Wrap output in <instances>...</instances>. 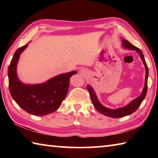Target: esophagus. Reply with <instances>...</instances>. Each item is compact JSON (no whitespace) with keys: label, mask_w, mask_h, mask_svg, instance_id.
I'll return each instance as SVG.
<instances>
[{"label":"esophagus","mask_w":158,"mask_h":158,"mask_svg":"<svg viewBox=\"0 0 158 158\" xmlns=\"http://www.w3.org/2000/svg\"><path fill=\"white\" fill-rule=\"evenodd\" d=\"M80 72H81V73H85V70H84V69H81V70H80Z\"/></svg>","instance_id":"esophagus-1"}]
</instances>
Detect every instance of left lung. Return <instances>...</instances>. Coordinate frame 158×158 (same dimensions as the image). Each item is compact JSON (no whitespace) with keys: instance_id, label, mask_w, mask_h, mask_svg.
<instances>
[{"instance_id":"1","label":"left lung","mask_w":158,"mask_h":158,"mask_svg":"<svg viewBox=\"0 0 158 158\" xmlns=\"http://www.w3.org/2000/svg\"><path fill=\"white\" fill-rule=\"evenodd\" d=\"M122 46L127 49L135 50L136 52L139 54L140 58L143 61V63L146 69L145 84H144L142 93H141V94L139 96V97L135 98V100H133L132 101H131L127 105L123 106V107H121V108H118L116 109H111L106 108L105 106L102 105V104L100 102V101L98 100V97L95 94L94 90H93V89L90 86V85H88L87 89L90 93L93 105H94L95 109H97L100 113L106 116H109L111 118H121L125 116H128V115L134 113V112L138 109L139 106H140L141 102H142L143 100H144V98H145L146 95V93H147V89H148V66H147V64L146 63L145 58H144L142 52H141L139 49H138L137 47L134 46V45H132L130 42H128L127 40L125 39H122Z\"/></svg>"}]
</instances>
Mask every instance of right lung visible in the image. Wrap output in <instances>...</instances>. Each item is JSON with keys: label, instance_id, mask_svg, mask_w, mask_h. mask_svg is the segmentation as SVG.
<instances>
[{"label": "right lung", "instance_id": "1", "mask_svg": "<svg viewBox=\"0 0 158 158\" xmlns=\"http://www.w3.org/2000/svg\"><path fill=\"white\" fill-rule=\"evenodd\" d=\"M28 44L16 51L8 68L9 89L12 98L21 109L35 116H45L60 107L68 91L72 71L57 75L38 84H25L19 79L17 66L21 53Z\"/></svg>", "mask_w": 158, "mask_h": 158}]
</instances>
